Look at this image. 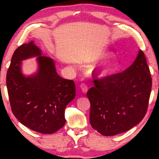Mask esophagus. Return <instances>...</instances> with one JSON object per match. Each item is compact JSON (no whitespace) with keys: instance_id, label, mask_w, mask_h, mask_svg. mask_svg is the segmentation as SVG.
Returning <instances> with one entry per match:
<instances>
[{"instance_id":"esophagus-1","label":"esophagus","mask_w":159,"mask_h":159,"mask_svg":"<svg viewBox=\"0 0 159 159\" xmlns=\"http://www.w3.org/2000/svg\"><path fill=\"white\" fill-rule=\"evenodd\" d=\"M80 89H81L82 93H86L87 91H88V86H87L86 84L82 83L81 85H80Z\"/></svg>"}]
</instances>
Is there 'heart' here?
Instances as JSON below:
<instances>
[{"label": "heart", "mask_w": 159, "mask_h": 159, "mask_svg": "<svg viewBox=\"0 0 159 159\" xmlns=\"http://www.w3.org/2000/svg\"><path fill=\"white\" fill-rule=\"evenodd\" d=\"M106 56V54H102L101 58H103ZM116 69V64L113 61H106L102 63L99 66L95 67L93 70L95 71V73L97 74L98 76L99 77H105L110 74H111L113 71Z\"/></svg>", "instance_id": "1"}]
</instances>
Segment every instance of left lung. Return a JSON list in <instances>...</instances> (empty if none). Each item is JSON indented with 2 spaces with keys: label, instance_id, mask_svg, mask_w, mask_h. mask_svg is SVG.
I'll use <instances>...</instances> for the list:
<instances>
[{
  "label": "left lung",
  "instance_id": "1",
  "mask_svg": "<svg viewBox=\"0 0 159 159\" xmlns=\"http://www.w3.org/2000/svg\"><path fill=\"white\" fill-rule=\"evenodd\" d=\"M87 93L90 102V123L104 136L125 132L138 125L146 114L152 79L144 53L140 50L123 72L94 80Z\"/></svg>",
  "mask_w": 159,
  "mask_h": 159
}]
</instances>
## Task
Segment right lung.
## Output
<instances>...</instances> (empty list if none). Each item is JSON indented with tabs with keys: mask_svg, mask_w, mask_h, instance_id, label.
I'll return each instance as SVG.
<instances>
[{
	"mask_svg": "<svg viewBox=\"0 0 159 159\" xmlns=\"http://www.w3.org/2000/svg\"><path fill=\"white\" fill-rule=\"evenodd\" d=\"M32 57H38V71L26 76L21 61ZM6 86L13 114L23 125L43 134H53L64 127L65 108L76 95L75 82L61 77L53 59L43 56L34 41L14 51Z\"/></svg>",
	"mask_w": 159,
	"mask_h": 159,
	"instance_id": "add662e5",
	"label": "right lung"
}]
</instances>
